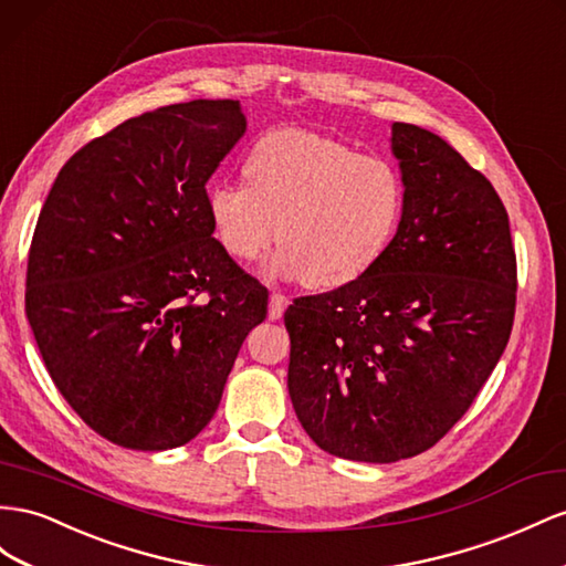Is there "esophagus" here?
<instances>
[{
    "label": "esophagus",
    "mask_w": 566,
    "mask_h": 566,
    "mask_svg": "<svg viewBox=\"0 0 566 566\" xmlns=\"http://www.w3.org/2000/svg\"><path fill=\"white\" fill-rule=\"evenodd\" d=\"M287 304H290V297H285L281 293H271V297H269V318H281L283 312L287 310Z\"/></svg>",
    "instance_id": "esophagus-1"
}]
</instances>
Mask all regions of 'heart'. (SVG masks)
Listing matches in <instances>:
<instances>
[{
	"label": "heart",
	"instance_id": "1",
	"mask_svg": "<svg viewBox=\"0 0 566 566\" xmlns=\"http://www.w3.org/2000/svg\"><path fill=\"white\" fill-rule=\"evenodd\" d=\"M244 182L207 190L213 233L235 262H254L273 240V271L333 290L361 279L386 254L405 211L397 166L335 137L276 128L256 137L242 164Z\"/></svg>",
	"mask_w": 566,
	"mask_h": 566
}]
</instances>
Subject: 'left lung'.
Returning a JSON list of instances; mask_svg holds the SVG:
<instances>
[{"label":"left lung","mask_w":566,"mask_h":566,"mask_svg":"<svg viewBox=\"0 0 566 566\" xmlns=\"http://www.w3.org/2000/svg\"><path fill=\"white\" fill-rule=\"evenodd\" d=\"M405 211L378 264L285 310L287 392L302 429L343 460L433 448L493 374L516 307L505 205L436 133L392 124Z\"/></svg>","instance_id":"left-lung-1"}]
</instances>
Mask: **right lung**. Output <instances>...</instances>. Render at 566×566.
<instances>
[{
  "mask_svg": "<svg viewBox=\"0 0 566 566\" xmlns=\"http://www.w3.org/2000/svg\"><path fill=\"white\" fill-rule=\"evenodd\" d=\"M248 128L235 99L124 120L64 164L30 242L25 314L59 392L130 450L186 446L217 411L269 290L226 254L207 180Z\"/></svg>",
  "mask_w": 566,
  "mask_h": 566,
  "instance_id": "obj_1",
  "label": "right lung"
}]
</instances>
